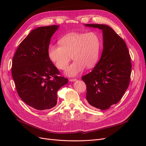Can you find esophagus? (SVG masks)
Here are the masks:
<instances>
[{
    "label": "esophagus",
    "instance_id": "obj_1",
    "mask_svg": "<svg viewBox=\"0 0 146 146\" xmlns=\"http://www.w3.org/2000/svg\"><path fill=\"white\" fill-rule=\"evenodd\" d=\"M69 81L71 82H76L77 81V79L76 78H72V79H69Z\"/></svg>",
    "mask_w": 146,
    "mask_h": 146
}]
</instances>
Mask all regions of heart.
Instances as JSON below:
<instances>
[{
    "label": "heart",
    "mask_w": 146,
    "mask_h": 146,
    "mask_svg": "<svg viewBox=\"0 0 146 146\" xmlns=\"http://www.w3.org/2000/svg\"><path fill=\"white\" fill-rule=\"evenodd\" d=\"M60 46L50 44L48 55L56 67L64 70L73 58L74 62L66 70L69 76H76L86 67L94 68L99 60L101 39L95 32L71 33L59 41Z\"/></svg>",
    "instance_id": "b5f03b06"
}]
</instances>
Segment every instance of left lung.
<instances>
[{"instance_id":"8db88e82","label":"left lung","mask_w":146,"mask_h":146,"mask_svg":"<svg viewBox=\"0 0 146 146\" xmlns=\"http://www.w3.org/2000/svg\"><path fill=\"white\" fill-rule=\"evenodd\" d=\"M102 30L103 51L92 71L82 77L86 85V100L91 107L108 109L120 100L130 82L131 63L125 41L110 26L85 24Z\"/></svg>"}]
</instances>
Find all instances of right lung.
Here are the masks:
<instances>
[{
    "instance_id": "right-lung-1",
    "label": "right lung",
    "mask_w": 146,
    "mask_h": 146,
    "mask_svg": "<svg viewBox=\"0 0 146 146\" xmlns=\"http://www.w3.org/2000/svg\"><path fill=\"white\" fill-rule=\"evenodd\" d=\"M59 25L39 27L21 42L13 56L11 73L20 98L30 107L43 111L57 104L56 92L68 82L59 77L48 55L51 37Z\"/></svg>"
}]
</instances>
